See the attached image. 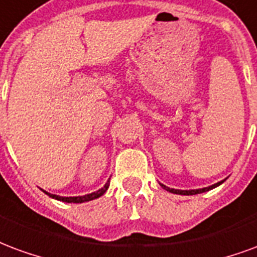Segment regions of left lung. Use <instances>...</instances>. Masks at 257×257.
<instances>
[{"label":"left lung","mask_w":257,"mask_h":257,"mask_svg":"<svg viewBox=\"0 0 257 257\" xmlns=\"http://www.w3.org/2000/svg\"><path fill=\"white\" fill-rule=\"evenodd\" d=\"M223 182H224V180H223ZM223 182H219V183L212 184V186H209V187H205V189H199V190H175V189H169V187H167L165 184H161V187L162 189L167 190V191H171V193L173 194H180V195H194V194L205 193V191H209V190L215 189V187H217V186L223 183Z\"/></svg>","instance_id":"8db88e82"}]
</instances>
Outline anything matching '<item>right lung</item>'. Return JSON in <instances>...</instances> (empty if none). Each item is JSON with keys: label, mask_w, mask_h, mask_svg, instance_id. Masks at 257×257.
I'll list each match as a JSON object with an SVG mask.
<instances>
[{"label": "right lung", "mask_w": 257, "mask_h": 257, "mask_svg": "<svg viewBox=\"0 0 257 257\" xmlns=\"http://www.w3.org/2000/svg\"><path fill=\"white\" fill-rule=\"evenodd\" d=\"M107 189H108V182L104 184V187H101L100 190H97L96 193H92V194H88V195H82V197H59V195H55V194H49V193H45L49 195V197H52L55 199H59V201H63V202H74V204H81V202H86V201H90V199H95V198H99L100 195L106 193Z\"/></svg>", "instance_id": "1"}]
</instances>
